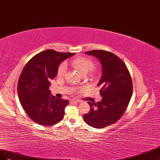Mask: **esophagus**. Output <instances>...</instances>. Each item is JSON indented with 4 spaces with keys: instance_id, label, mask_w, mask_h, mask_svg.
Wrapping results in <instances>:
<instances>
[{
    "instance_id": "34e87169",
    "label": "esophagus",
    "mask_w": 160,
    "mask_h": 160,
    "mask_svg": "<svg viewBox=\"0 0 160 160\" xmlns=\"http://www.w3.org/2000/svg\"><path fill=\"white\" fill-rule=\"evenodd\" d=\"M80 102V100L71 99V100H70V104H73V103H74V102Z\"/></svg>"
}]
</instances>
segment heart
<instances>
[{
    "label": "heart",
    "mask_w": 160,
    "mask_h": 160,
    "mask_svg": "<svg viewBox=\"0 0 160 160\" xmlns=\"http://www.w3.org/2000/svg\"><path fill=\"white\" fill-rule=\"evenodd\" d=\"M72 64L82 74H87L94 67V62L90 58L86 57H78L72 60ZM67 72V66L65 62L62 63L58 68V76L62 77Z\"/></svg>",
    "instance_id": "obj_1"
}]
</instances>
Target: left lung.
Listing matches in <instances>:
<instances>
[{
    "label": "left lung",
    "mask_w": 160,
    "mask_h": 160,
    "mask_svg": "<svg viewBox=\"0 0 160 160\" xmlns=\"http://www.w3.org/2000/svg\"><path fill=\"white\" fill-rule=\"evenodd\" d=\"M86 54L97 58L102 74L98 86L101 89L100 102L88 103L90 111L83 116L84 121L94 128L102 129L116 122L129 105L133 93L130 72L121 58L105 50H91Z\"/></svg>",
    "instance_id": "obj_1"
}]
</instances>
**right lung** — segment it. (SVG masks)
Listing matches in <instances>:
<instances>
[{"mask_svg": "<svg viewBox=\"0 0 160 160\" xmlns=\"http://www.w3.org/2000/svg\"><path fill=\"white\" fill-rule=\"evenodd\" d=\"M74 54L45 50L36 54L22 69L18 82V96L27 115L38 124L52 126L64 116L69 101L50 95V80L57 75L60 63Z\"/></svg>", "mask_w": 160, "mask_h": 160, "instance_id": "right-lung-1", "label": "right lung"}]
</instances>
